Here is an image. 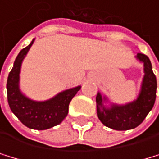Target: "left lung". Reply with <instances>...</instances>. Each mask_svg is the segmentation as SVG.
I'll list each match as a JSON object with an SVG mask.
<instances>
[{
  "mask_svg": "<svg viewBox=\"0 0 159 159\" xmlns=\"http://www.w3.org/2000/svg\"><path fill=\"white\" fill-rule=\"evenodd\" d=\"M136 58L144 63L145 72L137 99L126 104L110 103V107H107L104 106V102H107V97L98 93L96 98L99 119L104 126L117 131H125L139 126L152 110L157 98V77L152 72L150 58L140 52L137 53Z\"/></svg>",
  "mask_w": 159,
  "mask_h": 159,
  "instance_id": "obj_1",
  "label": "left lung"
}]
</instances>
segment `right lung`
Masks as SVG:
<instances>
[{
  "mask_svg": "<svg viewBox=\"0 0 159 159\" xmlns=\"http://www.w3.org/2000/svg\"><path fill=\"white\" fill-rule=\"evenodd\" d=\"M34 40L20 51L14 60L7 82V102L11 111L25 126L30 129L46 130L61 123L68 113V107L72 98L81 89V86L62 91L52 99L43 102L33 101L22 94L19 88L21 64Z\"/></svg>",
  "mask_w": 159,
  "mask_h": 159,
  "instance_id": "right-lung-1",
  "label": "right lung"
}]
</instances>
